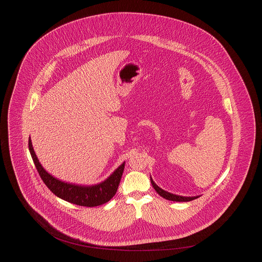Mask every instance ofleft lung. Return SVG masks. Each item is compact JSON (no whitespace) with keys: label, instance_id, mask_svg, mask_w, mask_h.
Here are the masks:
<instances>
[{"label":"left lung","instance_id":"obj_1","mask_svg":"<svg viewBox=\"0 0 262 262\" xmlns=\"http://www.w3.org/2000/svg\"><path fill=\"white\" fill-rule=\"evenodd\" d=\"M150 182H151V185L153 188L155 189V191L161 195L162 198H164L165 200H168V201H173V202H189V201H192L196 198H199L200 195H195V196H184V195H179V194H174V193H171V192H168L164 189H162L161 187H158L152 180V178L150 177Z\"/></svg>","mask_w":262,"mask_h":262}]
</instances>
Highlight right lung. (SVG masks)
<instances>
[{
    "label": "right lung",
    "instance_id": "right-lung-1",
    "mask_svg": "<svg viewBox=\"0 0 262 262\" xmlns=\"http://www.w3.org/2000/svg\"><path fill=\"white\" fill-rule=\"evenodd\" d=\"M28 144L31 157L41 180L46 185V187L58 198L78 206L97 207L109 202L115 195L124 171L125 161L113 171L112 174L108 177V179L100 184L90 186L76 185L58 180L57 178L46 171V169L41 165L38 159L37 155L32 146V141L30 137Z\"/></svg>",
    "mask_w": 262,
    "mask_h": 262
}]
</instances>
